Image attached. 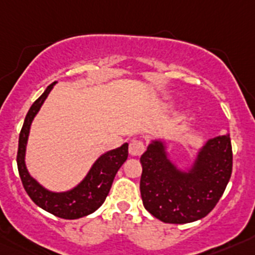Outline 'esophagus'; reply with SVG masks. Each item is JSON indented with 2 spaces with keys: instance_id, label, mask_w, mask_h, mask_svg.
<instances>
[{
  "instance_id": "obj_1",
  "label": "esophagus",
  "mask_w": 255,
  "mask_h": 255,
  "mask_svg": "<svg viewBox=\"0 0 255 255\" xmlns=\"http://www.w3.org/2000/svg\"><path fill=\"white\" fill-rule=\"evenodd\" d=\"M145 150L144 147V143L138 139H132L129 144V153L132 157H139V155L143 154V152Z\"/></svg>"
}]
</instances>
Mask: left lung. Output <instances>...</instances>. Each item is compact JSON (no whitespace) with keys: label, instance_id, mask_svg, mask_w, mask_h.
I'll return each instance as SVG.
<instances>
[{"label":"left lung","instance_id":"obj_1","mask_svg":"<svg viewBox=\"0 0 255 255\" xmlns=\"http://www.w3.org/2000/svg\"><path fill=\"white\" fill-rule=\"evenodd\" d=\"M140 163L144 208L166 224H189L206 217L224 194L233 172L231 139H209L189 172L175 167L161 141L149 144Z\"/></svg>","mask_w":255,"mask_h":255}]
</instances>
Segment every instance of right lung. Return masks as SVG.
Wrapping results in <instances>:
<instances>
[{"label": "right lung", "instance_id": "obj_1", "mask_svg": "<svg viewBox=\"0 0 255 255\" xmlns=\"http://www.w3.org/2000/svg\"><path fill=\"white\" fill-rule=\"evenodd\" d=\"M56 84L52 83L47 87L44 93L35 101L29 108L28 114L24 120V125L19 135V148H17V170L22 186L30 197V199L44 211L49 212L56 217L65 220H76L91 215L100 208L105 202L106 197L110 193L117 171L128 159V149L129 144H123L120 148L105 153L97 159L93 167L88 172L85 179L73 190L66 193H52L40 186L33 177L29 175L25 167V148L28 141L29 129L31 121L39 111L40 106L43 105L47 96Z\"/></svg>", "mask_w": 255, "mask_h": 255}]
</instances>
